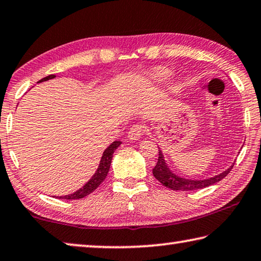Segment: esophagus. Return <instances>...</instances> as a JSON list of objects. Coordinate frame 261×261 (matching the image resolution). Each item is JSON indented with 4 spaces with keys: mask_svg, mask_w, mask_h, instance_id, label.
Masks as SVG:
<instances>
[{
    "mask_svg": "<svg viewBox=\"0 0 261 261\" xmlns=\"http://www.w3.org/2000/svg\"><path fill=\"white\" fill-rule=\"evenodd\" d=\"M146 127L144 126V124H135V125H132L130 127L129 132H127V138L131 139V140H137L140 137H142L144 132H145Z\"/></svg>",
    "mask_w": 261,
    "mask_h": 261,
    "instance_id": "34e87169",
    "label": "esophagus"
}]
</instances>
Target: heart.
I'll list each match as a JSON object with an SVG mask.
<instances>
[{"label":"heart","instance_id":"obj_1","mask_svg":"<svg viewBox=\"0 0 261 261\" xmlns=\"http://www.w3.org/2000/svg\"><path fill=\"white\" fill-rule=\"evenodd\" d=\"M151 75H152V79H154V80L163 81V80H167L169 75H171V73L164 68H158L155 69V71H153Z\"/></svg>","mask_w":261,"mask_h":261}]
</instances>
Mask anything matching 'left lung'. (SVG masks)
Masks as SVG:
<instances>
[{
    "instance_id": "left-lung-1",
    "label": "left lung",
    "mask_w": 261,
    "mask_h": 261,
    "mask_svg": "<svg viewBox=\"0 0 261 261\" xmlns=\"http://www.w3.org/2000/svg\"><path fill=\"white\" fill-rule=\"evenodd\" d=\"M233 166L227 168L225 172L221 173L217 176L210 177V179L206 180H201V181H195V180H187V179H181V177L176 176L175 174L169 171L168 167L166 166V163L164 160V155L161 151H159V156H158V163L153 168V175L159 182L172 190H195V189H202L208 187V186H212L214 184L218 182L222 179L229 174L231 169Z\"/></svg>"
}]
</instances>
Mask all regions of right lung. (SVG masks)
Instances as JSON below:
<instances>
[{
	"mask_svg": "<svg viewBox=\"0 0 261 261\" xmlns=\"http://www.w3.org/2000/svg\"><path fill=\"white\" fill-rule=\"evenodd\" d=\"M56 77V75H48V76H45L39 80L38 82H43V81H46L49 80V79H53ZM119 145H121V142L119 140H116L111 145L107 148V150L103 152V155H102V159L100 161V166H98L97 171L95 174L93 175L92 179H90L88 182H87L84 187L81 189L76 190L75 193L71 194V195H66V196H59V198H65V200H77V198H82L87 195H89L90 193H93L95 189H96L98 186H100L103 181H105L107 174H108L109 172V168H110V164H111V159H113V154L116 148H117Z\"/></svg>",
	"mask_w": 261,
	"mask_h": 261,
	"instance_id": "1",
	"label": "right lung"
}]
</instances>
